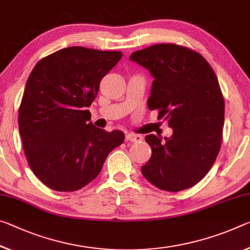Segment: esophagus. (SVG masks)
I'll return each mask as SVG.
<instances>
[{"label": "esophagus", "mask_w": 250, "mask_h": 250, "mask_svg": "<svg viewBox=\"0 0 250 250\" xmlns=\"http://www.w3.org/2000/svg\"><path fill=\"white\" fill-rule=\"evenodd\" d=\"M125 140L129 142H139V141H142V137L140 136V134L129 133V134H126Z\"/></svg>", "instance_id": "1"}]
</instances>
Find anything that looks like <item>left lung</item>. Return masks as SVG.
Returning <instances> with one entry per match:
<instances>
[{
	"mask_svg": "<svg viewBox=\"0 0 250 250\" xmlns=\"http://www.w3.org/2000/svg\"><path fill=\"white\" fill-rule=\"evenodd\" d=\"M130 60L151 73L148 106L173 130L164 141L146 137L152 154L142 175L166 191L191 188L211 169L223 139L225 101L215 71L196 51L170 43L136 51Z\"/></svg>",
	"mask_w": 250,
	"mask_h": 250,
	"instance_id": "1",
	"label": "left lung"
}]
</instances>
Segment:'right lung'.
Returning <instances> with one entry per match:
<instances>
[{
  "mask_svg": "<svg viewBox=\"0 0 250 250\" xmlns=\"http://www.w3.org/2000/svg\"><path fill=\"white\" fill-rule=\"evenodd\" d=\"M121 58L120 51L70 46L41 59L31 72L19 109V130L30 168L46 187L83 188L124 142V132L94 126L86 110L102 78Z\"/></svg>",
  "mask_w": 250,
  "mask_h": 250,
  "instance_id": "add662e5",
  "label": "right lung"
}]
</instances>
